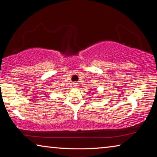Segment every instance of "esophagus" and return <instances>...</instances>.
<instances>
[{"label":"esophagus","instance_id":"esophagus-1","mask_svg":"<svg viewBox=\"0 0 157 157\" xmlns=\"http://www.w3.org/2000/svg\"><path fill=\"white\" fill-rule=\"evenodd\" d=\"M73 86L74 87H77V86H78V84H77V83H73Z\"/></svg>","mask_w":157,"mask_h":157}]
</instances>
